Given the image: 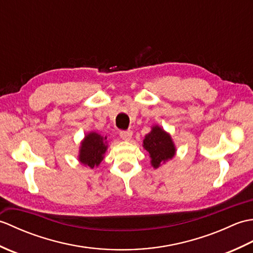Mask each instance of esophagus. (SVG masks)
Instances as JSON below:
<instances>
[{
  "mask_svg": "<svg viewBox=\"0 0 253 253\" xmlns=\"http://www.w3.org/2000/svg\"><path fill=\"white\" fill-rule=\"evenodd\" d=\"M120 135H121V138L123 139V140L128 141V140H130V139H131L132 132L130 130H122L120 132Z\"/></svg>",
  "mask_w": 253,
  "mask_h": 253,
  "instance_id": "obj_1",
  "label": "esophagus"
}]
</instances>
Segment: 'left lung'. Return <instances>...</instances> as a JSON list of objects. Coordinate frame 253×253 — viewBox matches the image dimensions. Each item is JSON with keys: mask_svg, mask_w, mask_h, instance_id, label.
<instances>
[{"mask_svg": "<svg viewBox=\"0 0 253 253\" xmlns=\"http://www.w3.org/2000/svg\"><path fill=\"white\" fill-rule=\"evenodd\" d=\"M143 147L149 152L154 169L173 158L176 151L170 136L159 126L153 127L144 138Z\"/></svg>", "mask_w": 253, "mask_h": 253, "instance_id": "1", "label": "left lung"}]
</instances>
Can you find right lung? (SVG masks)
Returning a JSON list of instances; mask_svg holds the SVG:
<instances>
[{
  "label": "right lung",
  "mask_w": 253,
  "mask_h": 253,
  "mask_svg": "<svg viewBox=\"0 0 253 253\" xmlns=\"http://www.w3.org/2000/svg\"><path fill=\"white\" fill-rule=\"evenodd\" d=\"M106 137L99 135L96 132H90L85 136L82 143L79 152V161L84 165H88L93 169L98 166L103 160V155L106 151Z\"/></svg>",
  "instance_id": "add662e5"
}]
</instances>
